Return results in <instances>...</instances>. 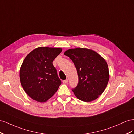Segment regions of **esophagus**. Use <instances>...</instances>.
I'll return each instance as SVG.
<instances>
[{
    "label": "esophagus",
    "instance_id": "obj_1",
    "mask_svg": "<svg viewBox=\"0 0 134 134\" xmlns=\"http://www.w3.org/2000/svg\"><path fill=\"white\" fill-rule=\"evenodd\" d=\"M68 80L67 79V80H63V83H68Z\"/></svg>",
    "mask_w": 134,
    "mask_h": 134
}]
</instances>
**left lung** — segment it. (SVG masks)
Here are the masks:
<instances>
[{"label":"left lung","mask_w":134,"mask_h":134,"mask_svg":"<svg viewBox=\"0 0 134 134\" xmlns=\"http://www.w3.org/2000/svg\"><path fill=\"white\" fill-rule=\"evenodd\" d=\"M73 61L79 82L72 91L79 100L86 102L99 98L107 85L109 74L105 60L98 53L86 48L70 49L64 53Z\"/></svg>","instance_id":"left-lung-1"}]
</instances>
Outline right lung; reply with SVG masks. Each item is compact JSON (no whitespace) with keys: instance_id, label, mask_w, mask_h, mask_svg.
<instances>
[{"instance_id":"add662e5","label":"right lung","mask_w":134,"mask_h":134,"mask_svg":"<svg viewBox=\"0 0 134 134\" xmlns=\"http://www.w3.org/2000/svg\"><path fill=\"white\" fill-rule=\"evenodd\" d=\"M62 51L60 48L41 47L30 52L20 70L21 85L26 93L37 102L49 100L61 84L53 61Z\"/></svg>"}]
</instances>
